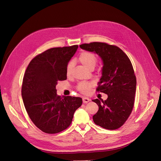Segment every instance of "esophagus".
<instances>
[{
	"instance_id": "34e87169",
	"label": "esophagus",
	"mask_w": 161,
	"mask_h": 161,
	"mask_svg": "<svg viewBox=\"0 0 161 161\" xmlns=\"http://www.w3.org/2000/svg\"><path fill=\"white\" fill-rule=\"evenodd\" d=\"M91 101V99L89 98H88V97H82V101H83L84 103H87L88 102H89Z\"/></svg>"
}]
</instances>
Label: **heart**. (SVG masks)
I'll return each mask as SVG.
<instances>
[{
  "mask_svg": "<svg viewBox=\"0 0 161 161\" xmlns=\"http://www.w3.org/2000/svg\"><path fill=\"white\" fill-rule=\"evenodd\" d=\"M79 61L83 64L87 69H92V68H95V65L97 64V62L98 59H97V56L94 53L89 52H82L79 57ZM73 66H74V62L73 61H70L68 63L66 66V73L67 75H70ZM92 84L90 82L87 81H82L80 82L79 84L77 85V89L82 93L86 94L88 93L91 88Z\"/></svg>",
  "mask_w": 161,
  "mask_h": 161,
  "instance_id": "b5f03b06",
  "label": "heart"
}]
</instances>
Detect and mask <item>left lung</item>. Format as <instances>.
<instances>
[{"label":"left lung","mask_w":161,"mask_h":161,"mask_svg":"<svg viewBox=\"0 0 161 161\" xmlns=\"http://www.w3.org/2000/svg\"><path fill=\"white\" fill-rule=\"evenodd\" d=\"M80 47L97 53L103 60L97 91L108 97L105 101L92 100L99 106L93 121L107 130L118 129L129 118L134 104L136 78L131 61L119 47L106 43H83Z\"/></svg>","instance_id":"obj_1"}]
</instances>
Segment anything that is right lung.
I'll return each mask as SVG.
<instances>
[{"label":"right lung","instance_id":"right-lung-1","mask_svg":"<svg viewBox=\"0 0 161 161\" xmlns=\"http://www.w3.org/2000/svg\"><path fill=\"white\" fill-rule=\"evenodd\" d=\"M78 45L53 47L33 58L24 74L21 95L30 119L47 134H56L70 125L75 111L82 103L80 97H60L58 81L66 80V66Z\"/></svg>","mask_w":161,"mask_h":161}]
</instances>
